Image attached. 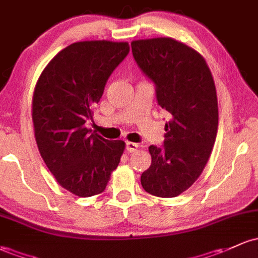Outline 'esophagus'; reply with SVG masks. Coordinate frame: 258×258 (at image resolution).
<instances>
[{"instance_id":"esophagus-1","label":"esophagus","mask_w":258,"mask_h":258,"mask_svg":"<svg viewBox=\"0 0 258 258\" xmlns=\"http://www.w3.org/2000/svg\"><path fill=\"white\" fill-rule=\"evenodd\" d=\"M139 149V145L135 143H130V141H128L126 143V150H128V152H135Z\"/></svg>"}]
</instances>
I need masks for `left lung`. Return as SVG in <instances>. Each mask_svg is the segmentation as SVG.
<instances>
[{
	"label": "left lung",
	"instance_id": "obj_1",
	"mask_svg": "<svg viewBox=\"0 0 258 258\" xmlns=\"http://www.w3.org/2000/svg\"><path fill=\"white\" fill-rule=\"evenodd\" d=\"M138 66L154 82L159 106L171 114L163 148L151 145V165L141 185L152 196L173 198L203 172L218 132V98L204 57L172 38L134 40Z\"/></svg>",
	"mask_w": 258,
	"mask_h": 258
}]
</instances>
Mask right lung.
<instances>
[{"instance_id":"1","label":"right lung","mask_w":258,"mask_h":258,"mask_svg":"<svg viewBox=\"0 0 258 258\" xmlns=\"http://www.w3.org/2000/svg\"><path fill=\"white\" fill-rule=\"evenodd\" d=\"M129 49L125 41L74 43L52 57L35 85L32 118L38 149L59 184L75 196L103 192L125 149L124 141L91 132L86 121Z\"/></svg>"}]
</instances>
